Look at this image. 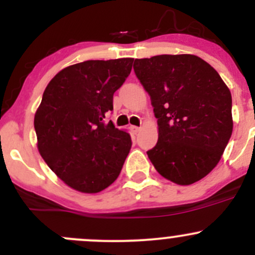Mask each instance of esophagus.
<instances>
[{"mask_svg":"<svg viewBox=\"0 0 255 255\" xmlns=\"http://www.w3.org/2000/svg\"><path fill=\"white\" fill-rule=\"evenodd\" d=\"M130 130H132L133 134H138V132H139V130H140V128L139 127H135V126H132V127H130Z\"/></svg>","mask_w":255,"mask_h":255,"instance_id":"esophagus-1","label":"esophagus"}]
</instances>
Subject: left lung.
Segmentation results:
<instances>
[{
	"mask_svg": "<svg viewBox=\"0 0 255 255\" xmlns=\"http://www.w3.org/2000/svg\"><path fill=\"white\" fill-rule=\"evenodd\" d=\"M133 69L158 118V143L146 151L151 164L177 185L199 181L215 169L232 135L230 89L192 54L135 59Z\"/></svg>",
	"mask_w": 255,
	"mask_h": 255,
	"instance_id": "left-lung-1",
	"label": "left lung"
}]
</instances>
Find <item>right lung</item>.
Wrapping results in <instances>:
<instances>
[{"label": "right lung", "instance_id": "1", "mask_svg": "<svg viewBox=\"0 0 255 255\" xmlns=\"http://www.w3.org/2000/svg\"><path fill=\"white\" fill-rule=\"evenodd\" d=\"M133 58L87 60L59 71L34 115L37 146L55 175L84 194L102 191L120 175L132 146L129 133L105 116L130 74Z\"/></svg>", "mask_w": 255, "mask_h": 255}]
</instances>
